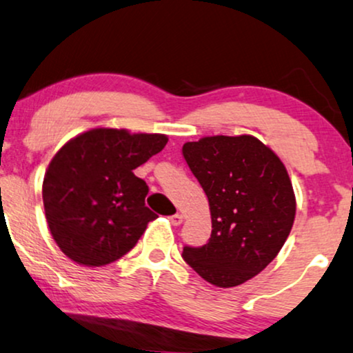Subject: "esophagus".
<instances>
[{
    "label": "esophagus",
    "mask_w": 353,
    "mask_h": 353,
    "mask_svg": "<svg viewBox=\"0 0 353 353\" xmlns=\"http://www.w3.org/2000/svg\"><path fill=\"white\" fill-rule=\"evenodd\" d=\"M170 221H172L173 225H180L181 223H183V216H181L180 212H176V214H173L172 217H170Z\"/></svg>",
    "instance_id": "obj_1"
}]
</instances>
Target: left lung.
I'll list each match as a JSON object with an SVG mask.
<instances>
[{"label": "left lung", "instance_id": "1", "mask_svg": "<svg viewBox=\"0 0 353 353\" xmlns=\"http://www.w3.org/2000/svg\"><path fill=\"white\" fill-rule=\"evenodd\" d=\"M183 157L206 193L212 223L208 243L185 247V262L219 288L242 285L275 259L293 228L288 172L254 136L186 142Z\"/></svg>", "mask_w": 353, "mask_h": 353}]
</instances>
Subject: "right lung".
Instances as JSON below:
<instances>
[{"instance_id": "obj_1", "label": "right lung", "mask_w": 353, "mask_h": 353, "mask_svg": "<svg viewBox=\"0 0 353 353\" xmlns=\"http://www.w3.org/2000/svg\"><path fill=\"white\" fill-rule=\"evenodd\" d=\"M167 142L163 134L98 128L57 152L42 199L52 237L68 259L103 267L136 245L157 214L145 206L149 186L134 170Z\"/></svg>"}]
</instances>
